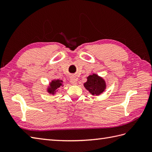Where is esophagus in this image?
<instances>
[{
    "label": "esophagus",
    "mask_w": 152,
    "mask_h": 152,
    "mask_svg": "<svg viewBox=\"0 0 152 152\" xmlns=\"http://www.w3.org/2000/svg\"><path fill=\"white\" fill-rule=\"evenodd\" d=\"M70 83H72V85H76L77 84V79L74 77H72L70 78Z\"/></svg>",
    "instance_id": "34e87169"
}]
</instances>
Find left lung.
<instances>
[{
	"label": "left lung",
	"mask_w": 152,
	"mask_h": 152,
	"mask_svg": "<svg viewBox=\"0 0 152 152\" xmlns=\"http://www.w3.org/2000/svg\"><path fill=\"white\" fill-rule=\"evenodd\" d=\"M83 86L92 95L98 96L105 91L106 84L102 77L93 74L87 77V82L83 83Z\"/></svg>",
	"instance_id": "8db88e82"
}]
</instances>
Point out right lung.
Returning <instances> with one entry per match:
<instances>
[{
    "label": "right lung",
    "instance_id": "right-lung-1",
    "mask_svg": "<svg viewBox=\"0 0 152 152\" xmlns=\"http://www.w3.org/2000/svg\"><path fill=\"white\" fill-rule=\"evenodd\" d=\"M63 86V80H53L48 86L47 88V91L50 94L54 95L56 94V93L58 91V90L61 87Z\"/></svg>",
    "mask_w": 152,
    "mask_h": 152
}]
</instances>
